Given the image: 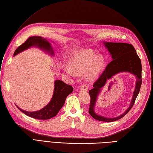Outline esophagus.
<instances>
[{
  "label": "esophagus",
  "mask_w": 153,
  "mask_h": 153,
  "mask_svg": "<svg viewBox=\"0 0 153 153\" xmlns=\"http://www.w3.org/2000/svg\"><path fill=\"white\" fill-rule=\"evenodd\" d=\"M80 89H83V90L85 91H88V85L86 84H83L80 85Z\"/></svg>",
  "instance_id": "34e87169"
}]
</instances>
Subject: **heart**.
I'll use <instances>...</instances> for the list:
<instances>
[{
  "label": "heart",
  "instance_id": "heart-1",
  "mask_svg": "<svg viewBox=\"0 0 153 153\" xmlns=\"http://www.w3.org/2000/svg\"><path fill=\"white\" fill-rule=\"evenodd\" d=\"M105 59L102 56L97 54L91 50L79 51L74 54L69 61V68L65 69L66 74L70 76L82 74L86 72L88 79L95 78L102 70L105 65Z\"/></svg>",
  "mask_w": 153,
  "mask_h": 153
}]
</instances>
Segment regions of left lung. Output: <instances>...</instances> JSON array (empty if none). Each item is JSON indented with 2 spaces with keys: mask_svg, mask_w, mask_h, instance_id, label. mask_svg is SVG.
I'll list each match as a JSON object with an SVG mask.
<instances>
[{
  "mask_svg": "<svg viewBox=\"0 0 153 153\" xmlns=\"http://www.w3.org/2000/svg\"><path fill=\"white\" fill-rule=\"evenodd\" d=\"M105 46L110 52L113 60L107 65L105 71L100 74L93 86L94 88L89 91L90 96V105L89 108V113L95 120L104 122H112L123 117L132 108L134 104L137 96L138 95L141 83V62L137 54L136 51L132 45L125 43H110L105 42ZM125 71L132 73L137 76V83L132 101L129 108L126 112L119 117L115 118H106L97 115L93 110L95 102L99 91L105 85L106 82L115 74Z\"/></svg>",
  "mask_w": 153,
  "mask_h": 153,
  "instance_id": "8db88e82",
  "label": "left lung"
}]
</instances>
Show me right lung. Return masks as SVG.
<instances>
[{"label": "right lung", "instance_id": "right-lung-1", "mask_svg": "<svg viewBox=\"0 0 153 153\" xmlns=\"http://www.w3.org/2000/svg\"><path fill=\"white\" fill-rule=\"evenodd\" d=\"M33 45H37L41 48L51 52V53L53 54L51 44L47 42V39H43L39 36H32L28 38L25 43L21 45L15 51L13 56ZM73 91V88L71 85L64 83L62 80H57L54 82V91L53 98L51 102L43 108L36 111H27L21 109L19 107L17 108L22 112L30 117L37 119V120H49L57 115L58 111L64 106L67 97Z\"/></svg>", "mask_w": 153, "mask_h": 153}]
</instances>
